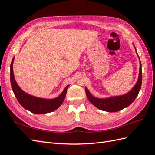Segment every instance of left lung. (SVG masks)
Segmentation results:
<instances>
[{"mask_svg":"<svg viewBox=\"0 0 155 155\" xmlns=\"http://www.w3.org/2000/svg\"><path fill=\"white\" fill-rule=\"evenodd\" d=\"M137 51V50H136ZM139 77L137 84L129 93L120 96L112 97L107 99H98L93 97L85 88L86 94L88 100L97 109L107 112H117L130 105L138 96L142 82V64L140 62Z\"/></svg>","mask_w":155,"mask_h":155,"instance_id":"left-lung-1","label":"left lung"}]
</instances>
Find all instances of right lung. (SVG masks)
I'll return each mask as SVG.
<instances>
[{"instance_id": "1", "label": "right lung", "mask_w": 155, "mask_h": 155, "mask_svg": "<svg viewBox=\"0 0 155 155\" xmlns=\"http://www.w3.org/2000/svg\"><path fill=\"white\" fill-rule=\"evenodd\" d=\"M14 58L10 65V81L12 90L17 100L25 109L35 114H45L55 110L61 106L66 96L67 86L59 97L52 100H46L28 94L22 91L17 84L13 72V63Z\"/></svg>"}]
</instances>
